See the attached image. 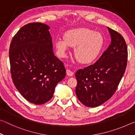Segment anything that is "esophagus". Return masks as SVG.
Masks as SVG:
<instances>
[{
  "label": "esophagus",
  "instance_id": "obj_1",
  "mask_svg": "<svg viewBox=\"0 0 135 135\" xmlns=\"http://www.w3.org/2000/svg\"><path fill=\"white\" fill-rule=\"evenodd\" d=\"M66 73H67V76H70V77L73 76V74H74V73H73L72 71H71L70 70H68V69H67V71H66Z\"/></svg>",
  "mask_w": 135,
  "mask_h": 135
}]
</instances>
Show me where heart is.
Returning <instances> with one entry per match:
<instances>
[{
  "label": "heart",
  "mask_w": 135,
  "mask_h": 135,
  "mask_svg": "<svg viewBox=\"0 0 135 135\" xmlns=\"http://www.w3.org/2000/svg\"><path fill=\"white\" fill-rule=\"evenodd\" d=\"M104 38L98 32L86 28L72 29L64 34V38H58L55 46L58 55L67 56L69 46L74 47V54L82 64L92 62L99 55L104 46Z\"/></svg>",
  "instance_id": "1"
}]
</instances>
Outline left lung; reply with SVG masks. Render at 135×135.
Listing matches in <instances>:
<instances>
[{
  "instance_id": "left-lung-1",
  "label": "left lung",
  "mask_w": 135,
  "mask_h": 135,
  "mask_svg": "<svg viewBox=\"0 0 135 135\" xmlns=\"http://www.w3.org/2000/svg\"><path fill=\"white\" fill-rule=\"evenodd\" d=\"M111 43L94 64L76 73V93L85 106L96 107L110 99L124 74L127 47L123 36L108 27Z\"/></svg>"
}]
</instances>
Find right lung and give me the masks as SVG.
I'll return each instance as SVG.
<instances>
[{
  "mask_svg": "<svg viewBox=\"0 0 135 135\" xmlns=\"http://www.w3.org/2000/svg\"><path fill=\"white\" fill-rule=\"evenodd\" d=\"M49 27L33 22L20 28L9 47L11 73L15 88L25 99L43 104L53 97L66 70L55 56Z\"/></svg>",
  "mask_w": 135,
  "mask_h": 135,
  "instance_id": "right-lung-1",
  "label": "right lung"
}]
</instances>
